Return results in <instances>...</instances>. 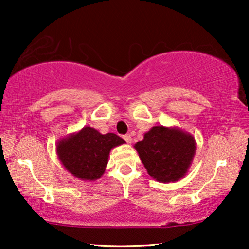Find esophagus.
<instances>
[{"label":"esophagus","instance_id":"1","mask_svg":"<svg viewBox=\"0 0 249 249\" xmlns=\"http://www.w3.org/2000/svg\"><path fill=\"white\" fill-rule=\"evenodd\" d=\"M124 139L128 142V144H130V142H131V136L130 135H124Z\"/></svg>","mask_w":249,"mask_h":249}]
</instances>
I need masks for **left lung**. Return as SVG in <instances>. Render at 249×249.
I'll use <instances>...</instances> for the list:
<instances>
[{"instance_id": "8db88e82", "label": "left lung", "mask_w": 249, "mask_h": 249, "mask_svg": "<svg viewBox=\"0 0 249 249\" xmlns=\"http://www.w3.org/2000/svg\"><path fill=\"white\" fill-rule=\"evenodd\" d=\"M134 147L145 169L160 182L178 181L188 171L196 151L195 138L179 128L156 125Z\"/></svg>"}]
</instances>
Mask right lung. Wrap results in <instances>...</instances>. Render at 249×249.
I'll return each mask as SVG.
<instances>
[{
    "mask_svg": "<svg viewBox=\"0 0 249 249\" xmlns=\"http://www.w3.org/2000/svg\"><path fill=\"white\" fill-rule=\"evenodd\" d=\"M124 142L112 132L102 135L96 129L84 127L76 134L60 139L56 153L71 175L78 179L93 181L103 176L111 149Z\"/></svg>",
    "mask_w": 249,
    "mask_h": 249,
    "instance_id": "1",
    "label": "right lung"
}]
</instances>
